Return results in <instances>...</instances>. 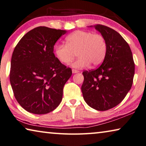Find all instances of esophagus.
<instances>
[{
	"label": "esophagus",
	"instance_id": "34e87169",
	"mask_svg": "<svg viewBox=\"0 0 146 146\" xmlns=\"http://www.w3.org/2000/svg\"><path fill=\"white\" fill-rule=\"evenodd\" d=\"M72 72L73 74H76V73H78L79 72L78 70H75V69H72Z\"/></svg>",
	"mask_w": 146,
	"mask_h": 146
}]
</instances>
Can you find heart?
<instances>
[{"mask_svg":"<svg viewBox=\"0 0 146 146\" xmlns=\"http://www.w3.org/2000/svg\"><path fill=\"white\" fill-rule=\"evenodd\" d=\"M66 44H57L54 52L61 63L68 64L77 53L79 58L72 66L76 68L97 66L104 61L107 54L106 39L100 34L92 32L78 30L66 37Z\"/></svg>","mask_w":146,"mask_h":146,"instance_id":"heart-1","label":"heart"}]
</instances>
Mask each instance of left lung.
I'll list each match as a JSON object with an SVG mask.
<instances>
[{
    "instance_id": "1",
    "label": "left lung",
    "mask_w": 146,
    "mask_h": 146,
    "mask_svg": "<svg viewBox=\"0 0 146 146\" xmlns=\"http://www.w3.org/2000/svg\"><path fill=\"white\" fill-rule=\"evenodd\" d=\"M89 27L95 28L104 37L107 48L106 56L98 68L83 72L82 91L88 106L104 111L120 104L130 90L135 63L130 47L120 33L104 25Z\"/></svg>"
}]
</instances>
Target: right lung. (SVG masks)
Wrapping results in <instances>:
<instances>
[{
	"instance_id": "add662e5",
	"label": "right lung",
	"mask_w": 146,
	"mask_h": 146,
	"mask_svg": "<svg viewBox=\"0 0 146 146\" xmlns=\"http://www.w3.org/2000/svg\"><path fill=\"white\" fill-rule=\"evenodd\" d=\"M66 32L39 26L26 33L14 49L11 86L17 101L29 113L47 114L61 102L72 70L56 57L54 47Z\"/></svg>"
}]
</instances>
